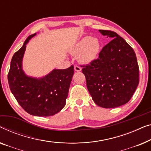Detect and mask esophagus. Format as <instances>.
Here are the masks:
<instances>
[{
	"label": "esophagus",
	"mask_w": 151,
	"mask_h": 151,
	"mask_svg": "<svg viewBox=\"0 0 151 151\" xmlns=\"http://www.w3.org/2000/svg\"><path fill=\"white\" fill-rule=\"evenodd\" d=\"M75 70L76 72H80L81 70V68L78 65H75Z\"/></svg>",
	"instance_id": "34e87169"
}]
</instances>
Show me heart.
<instances>
[{
    "label": "heart",
    "mask_w": 151,
    "mask_h": 151,
    "mask_svg": "<svg viewBox=\"0 0 151 151\" xmlns=\"http://www.w3.org/2000/svg\"><path fill=\"white\" fill-rule=\"evenodd\" d=\"M101 50V43L96 37L84 36L78 40L71 48L73 55H78L81 62L88 63L97 58Z\"/></svg>",
    "instance_id": "heart-1"
}]
</instances>
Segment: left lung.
<instances>
[{
  "label": "left lung",
  "instance_id": "left-lung-1",
  "mask_svg": "<svg viewBox=\"0 0 151 151\" xmlns=\"http://www.w3.org/2000/svg\"><path fill=\"white\" fill-rule=\"evenodd\" d=\"M111 39L99 57L83 66L87 88L93 101L103 108L128 103L139 83V66L134 50L114 31L99 30Z\"/></svg>",
  "mask_w": 151,
  "mask_h": 151
}]
</instances>
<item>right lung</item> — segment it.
I'll list each match as a JSON object with an SVG mask.
<instances>
[{"instance_id": "obj_1", "label": "right lung", "mask_w": 151, "mask_h": 151, "mask_svg": "<svg viewBox=\"0 0 151 151\" xmlns=\"http://www.w3.org/2000/svg\"><path fill=\"white\" fill-rule=\"evenodd\" d=\"M36 33L29 35L13 56L8 74L11 92L27 113L35 116H50L64 107L74 75V66L54 69L41 78L27 75L22 69L26 45Z\"/></svg>"}]
</instances>
